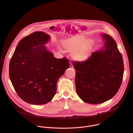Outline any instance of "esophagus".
<instances>
[{
  "mask_svg": "<svg viewBox=\"0 0 133 133\" xmlns=\"http://www.w3.org/2000/svg\"><path fill=\"white\" fill-rule=\"evenodd\" d=\"M69 65H70V67L71 68H73V65H72V64L71 62H69Z\"/></svg>",
  "mask_w": 133,
  "mask_h": 133,
  "instance_id": "obj_1",
  "label": "esophagus"
}]
</instances>
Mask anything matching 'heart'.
Returning a JSON list of instances; mask_svg holds the SVG:
<instances>
[{"mask_svg": "<svg viewBox=\"0 0 133 133\" xmlns=\"http://www.w3.org/2000/svg\"><path fill=\"white\" fill-rule=\"evenodd\" d=\"M86 40L83 35H76L66 39L64 43L65 48L72 52L73 58L78 61L87 59L90 55L93 43L91 40Z\"/></svg>", "mask_w": 133, "mask_h": 133, "instance_id": "heart-1", "label": "heart"}]
</instances>
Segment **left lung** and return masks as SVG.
<instances>
[{
  "instance_id": "obj_1",
  "label": "left lung",
  "mask_w": 133,
  "mask_h": 133,
  "mask_svg": "<svg viewBox=\"0 0 133 133\" xmlns=\"http://www.w3.org/2000/svg\"><path fill=\"white\" fill-rule=\"evenodd\" d=\"M105 43L84 62H74L75 83L79 97L85 102L97 104L114 96L122 84L124 70L122 55L108 34H102Z\"/></svg>"
}]
</instances>
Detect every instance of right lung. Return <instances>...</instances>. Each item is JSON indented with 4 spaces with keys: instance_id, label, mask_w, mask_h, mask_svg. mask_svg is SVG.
I'll use <instances>...</instances> for the list:
<instances>
[{
    "instance_id": "1",
    "label": "right lung",
    "mask_w": 133,
    "mask_h": 133,
    "mask_svg": "<svg viewBox=\"0 0 133 133\" xmlns=\"http://www.w3.org/2000/svg\"><path fill=\"white\" fill-rule=\"evenodd\" d=\"M49 35L36 31L24 37L12 56L9 75L18 96L27 103L43 105L56 92L57 82L69 67L66 57L57 59L47 50Z\"/></svg>"
}]
</instances>
